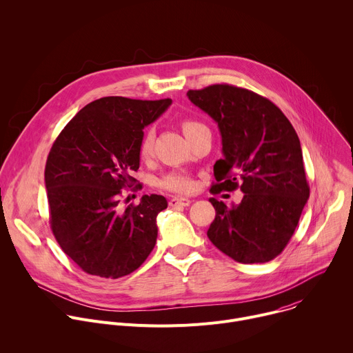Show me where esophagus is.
<instances>
[{"mask_svg": "<svg viewBox=\"0 0 353 353\" xmlns=\"http://www.w3.org/2000/svg\"><path fill=\"white\" fill-rule=\"evenodd\" d=\"M191 203V201L188 198H183V196H174L169 201V205L173 206V208H177V206H188Z\"/></svg>", "mask_w": 353, "mask_h": 353, "instance_id": "1", "label": "esophagus"}]
</instances>
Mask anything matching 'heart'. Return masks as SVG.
<instances>
[{
	"mask_svg": "<svg viewBox=\"0 0 353 353\" xmlns=\"http://www.w3.org/2000/svg\"><path fill=\"white\" fill-rule=\"evenodd\" d=\"M203 125H201L196 121L192 119H184L181 122V128L185 136H190L194 130H196L198 128H202ZM152 145H154V133L151 129L145 130L140 144H139V155L143 159L150 158L151 152H152ZM158 185L166 191L170 192H177V194H188L191 191H194L195 188V181L194 179L184 172H169L165 176H162L158 181Z\"/></svg>",
	"mask_w": 353,
	"mask_h": 353,
	"instance_id": "1",
	"label": "heart"
}]
</instances>
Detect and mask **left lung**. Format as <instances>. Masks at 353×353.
Here are the masks:
<instances>
[{
  "mask_svg": "<svg viewBox=\"0 0 353 353\" xmlns=\"http://www.w3.org/2000/svg\"><path fill=\"white\" fill-rule=\"evenodd\" d=\"M188 99L217 123L223 158L216 161L213 195L240 188V205L216 198L208 237L240 263H265L287 247L309 198L298 134L268 98L247 88L213 84Z\"/></svg>",
  "mask_w": 353,
  "mask_h": 353,
  "instance_id": "obj_1",
  "label": "left lung"
}]
</instances>
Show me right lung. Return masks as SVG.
<instances>
[{
  "mask_svg": "<svg viewBox=\"0 0 353 353\" xmlns=\"http://www.w3.org/2000/svg\"><path fill=\"white\" fill-rule=\"evenodd\" d=\"M172 99L103 97L76 113L57 137L46 163L50 224L62 251L85 273L119 279L137 270L157 244L162 195H144L119 209L136 183L143 129Z\"/></svg>",
  "mask_w": 353,
  "mask_h": 353,
  "instance_id": "right-lung-1",
  "label": "right lung"
}]
</instances>
